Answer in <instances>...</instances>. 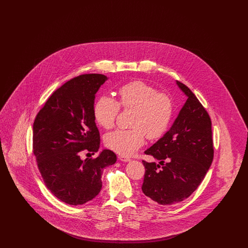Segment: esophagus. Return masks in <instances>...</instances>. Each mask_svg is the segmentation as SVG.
<instances>
[{
  "mask_svg": "<svg viewBox=\"0 0 248 248\" xmlns=\"http://www.w3.org/2000/svg\"><path fill=\"white\" fill-rule=\"evenodd\" d=\"M119 160L122 161V162H124V163L131 162V159L128 158V157H125V156H119Z\"/></svg>",
  "mask_w": 248,
  "mask_h": 248,
  "instance_id": "34e87169",
  "label": "esophagus"
}]
</instances>
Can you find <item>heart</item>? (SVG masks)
<instances>
[{
    "label": "heart",
    "instance_id": "1",
    "mask_svg": "<svg viewBox=\"0 0 248 248\" xmlns=\"http://www.w3.org/2000/svg\"><path fill=\"white\" fill-rule=\"evenodd\" d=\"M119 102L108 95L101 96L94 107L95 121L105 129L113 127L120 108L135 109L133 129H119L108 134L105 144L108 149L122 156H131L140 149L145 138H162L171 124L174 105L172 98L165 93H158L153 85L134 81L119 89Z\"/></svg>",
    "mask_w": 248,
    "mask_h": 248
}]
</instances>
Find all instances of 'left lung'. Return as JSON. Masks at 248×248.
Returning a JSON list of instances; mask_svg holds the SVG:
<instances>
[{"mask_svg": "<svg viewBox=\"0 0 248 248\" xmlns=\"http://www.w3.org/2000/svg\"><path fill=\"white\" fill-rule=\"evenodd\" d=\"M187 95L171 128L145 151L159 164L142 161V191L162 205L187 199L205 177L214 157L211 119L189 87L177 81Z\"/></svg>", "mask_w": 248, "mask_h": 248, "instance_id": "obj_1", "label": "left lung"}]
</instances>
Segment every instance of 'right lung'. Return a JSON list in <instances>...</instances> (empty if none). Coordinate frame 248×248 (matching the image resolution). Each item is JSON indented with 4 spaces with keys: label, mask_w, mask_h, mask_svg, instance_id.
Here are the masks:
<instances>
[{
    "label": "right lung",
    "mask_w": 248,
    "mask_h": 248,
    "mask_svg": "<svg viewBox=\"0 0 248 248\" xmlns=\"http://www.w3.org/2000/svg\"><path fill=\"white\" fill-rule=\"evenodd\" d=\"M103 74H83L57 89L33 124V154L46 186L60 201L80 205L94 199L102 188L103 169L115 164L116 154L103 150L94 159H81L82 152L96 153L100 145L94 103Z\"/></svg>",
    "instance_id": "add662e5"
}]
</instances>
